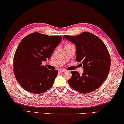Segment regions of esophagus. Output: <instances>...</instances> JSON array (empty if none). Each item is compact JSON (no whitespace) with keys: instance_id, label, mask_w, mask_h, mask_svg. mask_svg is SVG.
Here are the masks:
<instances>
[{"instance_id":"esophagus-1","label":"esophagus","mask_w":124,"mask_h":124,"mask_svg":"<svg viewBox=\"0 0 124 124\" xmlns=\"http://www.w3.org/2000/svg\"><path fill=\"white\" fill-rule=\"evenodd\" d=\"M59 71L60 72H61V73H62V72H66V70H64V69H60L59 70Z\"/></svg>"}]
</instances>
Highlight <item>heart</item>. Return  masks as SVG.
Wrapping results in <instances>:
<instances>
[{"label":"heart","instance_id":"obj_1","mask_svg":"<svg viewBox=\"0 0 124 124\" xmlns=\"http://www.w3.org/2000/svg\"><path fill=\"white\" fill-rule=\"evenodd\" d=\"M70 45H71V43H67V44L66 45V46H70Z\"/></svg>","mask_w":124,"mask_h":124}]
</instances>
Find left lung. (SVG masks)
I'll return each instance as SVG.
<instances>
[{
  "instance_id": "left-lung-1",
  "label": "left lung",
  "mask_w": 124,
  "mask_h": 124,
  "mask_svg": "<svg viewBox=\"0 0 124 124\" xmlns=\"http://www.w3.org/2000/svg\"><path fill=\"white\" fill-rule=\"evenodd\" d=\"M63 39L76 46V61L82 62L84 72L82 75L72 71L68 83L71 88L83 94L97 89L109 73L110 57L107 48L98 37L89 32L76 36L65 35Z\"/></svg>"
}]
</instances>
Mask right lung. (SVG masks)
<instances>
[{"label": "right lung", "instance_id": "obj_1", "mask_svg": "<svg viewBox=\"0 0 124 124\" xmlns=\"http://www.w3.org/2000/svg\"><path fill=\"white\" fill-rule=\"evenodd\" d=\"M60 36L32 32L19 43L13 62L14 72L18 83L32 94H42L53 85L58 71L49 70L42 62L49 59L62 40Z\"/></svg>", "mask_w": 124, "mask_h": 124}]
</instances>
